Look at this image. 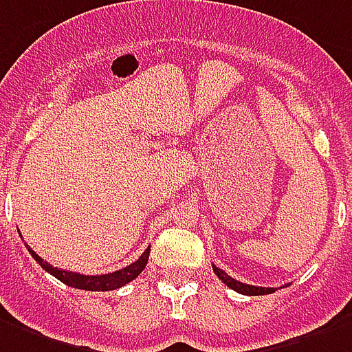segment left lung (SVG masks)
Listing matches in <instances>:
<instances>
[{
  "label": "left lung",
  "instance_id": "1",
  "mask_svg": "<svg viewBox=\"0 0 352 352\" xmlns=\"http://www.w3.org/2000/svg\"><path fill=\"white\" fill-rule=\"evenodd\" d=\"M212 270H214V274L222 280L229 289H233L236 293H241V295H248V296H259V295H270V293H274L276 287H256V285H248V283H242L239 280H233L231 276H228L223 272L222 269H218L216 265H212Z\"/></svg>",
  "mask_w": 352,
  "mask_h": 352
}]
</instances>
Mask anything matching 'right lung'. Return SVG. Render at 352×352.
<instances>
[{"label":"right lung","instance_id":"add662e5","mask_svg":"<svg viewBox=\"0 0 352 352\" xmlns=\"http://www.w3.org/2000/svg\"><path fill=\"white\" fill-rule=\"evenodd\" d=\"M25 248L31 254V257L35 259V261L43 267L46 272H50L52 276H56L59 282H63L65 285H69V287H76V289H83V291H113V289H119L126 285L132 280H136L138 276L142 274L143 269H145V265L149 261V252L151 248H147L143 252L142 256L138 261H134L129 267H124L121 270H116V272H110V274H98V276H85L80 274V272H69V270H61L57 269V267H52L50 263L44 261L41 257L33 252V250L25 244Z\"/></svg>","mask_w":352,"mask_h":352}]
</instances>
